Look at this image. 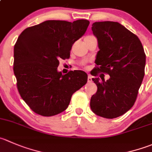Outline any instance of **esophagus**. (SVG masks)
<instances>
[{
  "instance_id": "1",
  "label": "esophagus",
  "mask_w": 152,
  "mask_h": 152,
  "mask_svg": "<svg viewBox=\"0 0 152 152\" xmlns=\"http://www.w3.org/2000/svg\"><path fill=\"white\" fill-rule=\"evenodd\" d=\"M88 82H93V79H92V76L91 75H89L88 77Z\"/></svg>"
}]
</instances>
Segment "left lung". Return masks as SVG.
Returning <instances> with one entry per match:
<instances>
[{
    "mask_svg": "<svg viewBox=\"0 0 152 152\" xmlns=\"http://www.w3.org/2000/svg\"><path fill=\"white\" fill-rule=\"evenodd\" d=\"M92 31L98 41L94 76L107 73L104 81L93 78L97 91L91 108L99 117L113 119L130 110L136 101L145 75V54L138 37L118 22H95Z\"/></svg>",
    "mask_w": 152,
    "mask_h": 152,
    "instance_id": "left-lung-1",
    "label": "left lung"
}]
</instances>
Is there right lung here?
<instances>
[{"instance_id":"obj_1","label":"right lung","mask_w":152,"mask_h":152,"mask_svg":"<svg viewBox=\"0 0 152 152\" xmlns=\"http://www.w3.org/2000/svg\"><path fill=\"white\" fill-rule=\"evenodd\" d=\"M89 20H46L25 29L14 47L13 70L20 96L35 113L51 117L70 104L73 93L87 83L82 70L62 75L59 59L70 58L74 42L85 33Z\"/></svg>"}]
</instances>
